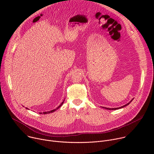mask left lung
<instances>
[{
	"mask_svg": "<svg viewBox=\"0 0 154 154\" xmlns=\"http://www.w3.org/2000/svg\"><path fill=\"white\" fill-rule=\"evenodd\" d=\"M133 99H131L130 101V102H128V103H127V104H125V105H124V106H121V107H119V108H106V107H103V108H105V109H109V110H113V109H119V108H123V107H124V106H127V105H128L131 101L133 100Z\"/></svg>",
	"mask_w": 154,
	"mask_h": 154,
	"instance_id": "8db88e82",
	"label": "left lung"
}]
</instances>
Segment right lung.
Returning a JSON list of instances; mask_svg holds the SVG:
<instances>
[{"mask_svg": "<svg viewBox=\"0 0 154 154\" xmlns=\"http://www.w3.org/2000/svg\"><path fill=\"white\" fill-rule=\"evenodd\" d=\"M64 101H63V102H62V103H61V104H60V105H59V106H58L56 109H53V110H51V111H49V112H43V114H48V113H53V112H54L55 110H57V109H58V108H60V106L63 104ZM27 108V109H28L27 108ZM40 113V114H42V113Z\"/></svg>", "mask_w": 154, "mask_h": 154, "instance_id": "1", "label": "right lung"}]
</instances>
